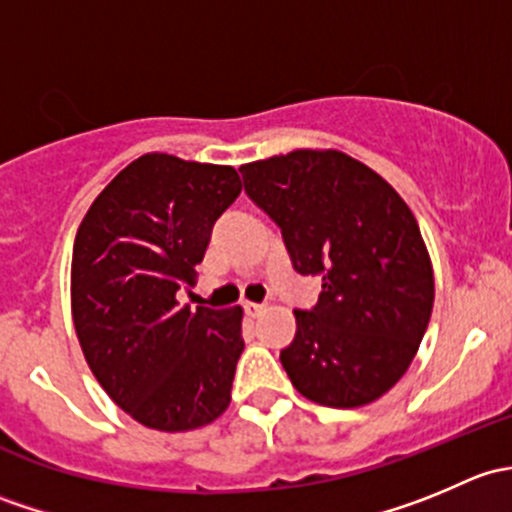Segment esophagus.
Wrapping results in <instances>:
<instances>
[{
	"mask_svg": "<svg viewBox=\"0 0 512 512\" xmlns=\"http://www.w3.org/2000/svg\"><path fill=\"white\" fill-rule=\"evenodd\" d=\"M262 309H265V304H257V302H247L245 304V312L250 314V317H257V314H262Z\"/></svg>",
	"mask_w": 512,
	"mask_h": 512,
	"instance_id": "34e87169",
	"label": "esophagus"
}]
</instances>
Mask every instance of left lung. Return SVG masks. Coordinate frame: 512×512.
<instances>
[{
  "mask_svg": "<svg viewBox=\"0 0 512 512\" xmlns=\"http://www.w3.org/2000/svg\"><path fill=\"white\" fill-rule=\"evenodd\" d=\"M299 275L322 277L280 361L294 389L332 409L384 396L414 361L433 309V270L409 205L339 151H292L240 168Z\"/></svg>",
  "mask_w": 512,
  "mask_h": 512,
  "instance_id": "left-lung-1",
  "label": "left lung"
}]
</instances>
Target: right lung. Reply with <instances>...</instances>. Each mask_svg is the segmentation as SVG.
Listing matches in <instances>:
<instances>
[{
  "instance_id": "obj_1",
  "label": "right lung",
  "mask_w": 512,
  "mask_h": 512,
  "mask_svg": "<svg viewBox=\"0 0 512 512\" xmlns=\"http://www.w3.org/2000/svg\"><path fill=\"white\" fill-rule=\"evenodd\" d=\"M230 165L146 153L86 213L71 260L81 349L108 396L156 431H190L230 404L242 309L180 307L215 220L240 195Z\"/></svg>"
}]
</instances>
